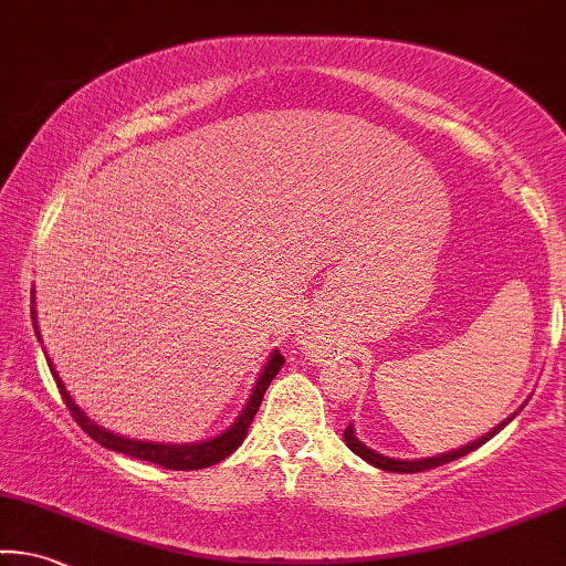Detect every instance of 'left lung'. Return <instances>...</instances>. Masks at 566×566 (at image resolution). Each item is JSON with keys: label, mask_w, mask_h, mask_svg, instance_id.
<instances>
[{"label": "left lung", "mask_w": 566, "mask_h": 566, "mask_svg": "<svg viewBox=\"0 0 566 566\" xmlns=\"http://www.w3.org/2000/svg\"><path fill=\"white\" fill-rule=\"evenodd\" d=\"M524 406H526V402H524ZM518 410H522V408H518ZM518 410L511 412V416H509L506 420H501V423H499L496 428H491L489 433H483L481 438H476V441L465 443V446H461V448H453V451L441 453V455H430V459H412V461H406V459H390V455H382V453H378V451H373V448H367V446L360 441V438L355 436V426H347V428H345V443H347L349 451L360 455V459L367 461L370 465H375V469H382V471H390V473H418V471L436 469V465L451 463V461H455V459H461V455H465V453L476 451L479 446L491 441V438L496 436L499 430H504V428L511 423V420H514V418L518 416Z\"/></svg>", "instance_id": "8db88e82"}]
</instances>
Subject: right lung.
<instances>
[{
	"instance_id": "right-lung-1",
	"label": "right lung",
	"mask_w": 566,
	"mask_h": 566,
	"mask_svg": "<svg viewBox=\"0 0 566 566\" xmlns=\"http://www.w3.org/2000/svg\"><path fill=\"white\" fill-rule=\"evenodd\" d=\"M32 322H34V335H38V339L42 343V335L38 329V312H34V307H32ZM44 357H48V353H44ZM48 365L52 370V378H55V382H57L62 400L67 402V408H70V412H73V418L77 420V426L83 428L85 433L93 438V441H97L103 448H107V451H118V453L130 455V459L158 463V465H164V469L196 471V469H209V465L223 461L227 455L234 453L241 443H244L251 420H254L259 406H262V398H264V392L269 388V382H272L274 375L282 370L284 357L280 355V349H274V353L269 355V360L264 363L262 373H259L254 388H251V396L247 400V406H244V410L239 412V418L234 420V423H231L227 430H221L219 436L206 438V441H196V443L138 441V438H125V436L113 433V430H107L103 426H97L95 420H90L85 416V410L77 406L75 398L70 396V390L65 388V382H62V378L57 375L55 365H52L50 357H48Z\"/></svg>"
}]
</instances>
